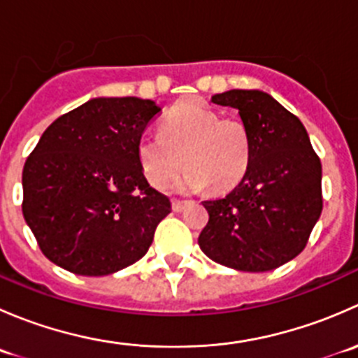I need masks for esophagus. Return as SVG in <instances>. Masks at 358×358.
Masks as SVG:
<instances>
[{"mask_svg":"<svg viewBox=\"0 0 358 358\" xmlns=\"http://www.w3.org/2000/svg\"><path fill=\"white\" fill-rule=\"evenodd\" d=\"M189 204V201H180V199H173V211L180 213L185 209V206Z\"/></svg>","mask_w":358,"mask_h":358,"instance_id":"34e87169","label":"esophagus"}]
</instances>
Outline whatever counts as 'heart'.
I'll return each instance as SVG.
<instances>
[{
    "instance_id": "b5f03b06",
    "label": "heart",
    "mask_w": 358,
    "mask_h": 358,
    "mask_svg": "<svg viewBox=\"0 0 358 358\" xmlns=\"http://www.w3.org/2000/svg\"><path fill=\"white\" fill-rule=\"evenodd\" d=\"M252 142L239 119H220L218 112L196 103H182L161 122V135L138 140V161L147 180L164 189L185 162L189 168L176 190L197 192L211 185L232 189L246 175Z\"/></svg>"
}]
</instances>
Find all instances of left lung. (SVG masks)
Listing matches in <instances>:
<instances>
[{
  "label": "left lung",
  "instance_id": "left-lung-1",
  "mask_svg": "<svg viewBox=\"0 0 358 358\" xmlns=\"http://www.w3.org/2000/svg\"><path fill=\"white\" fill-rule=\"evenodd\" d=\"M239 110L252 150L236 189L204 201L208 225L199 248L241 272H268L291 262L308 243L322 213V164L296 115L262 90H229L211 96Z\"/></svg>",
  "mask_w": 358,
  "mask_h": 358
}]
</instances>
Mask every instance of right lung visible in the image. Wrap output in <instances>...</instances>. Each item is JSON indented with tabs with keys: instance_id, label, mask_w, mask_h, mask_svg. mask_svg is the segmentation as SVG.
I'll list each match as a JSON object with an SVG mask.
<instances>
[{
	"instance_id": "right-lung-1",
	"label": "right lung",
	"mask_w": 358,
	"mask_h": 358,
	"mask_svg": "<svg viewBox=\"0 0 358 358\" xmlns=\"http://www.w3.org/2000/svg\"><path fill=\"white\" fill-rule=\"evenodd\" d=\"M159 112L154 100L99 96L46 128L24 166L22 213L50 262L99 277L149 251L171 202L149 185L136 147Z\"/></svg>"
}]
</instances>
